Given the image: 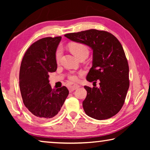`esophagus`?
<instances>
[{"instance_id": "1", "label": "esophagus", "mask_w": 150, "mask_h": 150, "mask_svg": "<svg viewBox=\"0 0 150 150\" xmlns=\"http://www.w3.org/2000/svg\"><path fill=\"white\" fill-rule=\"evenodd\" d=\"M79 87V85L77 84H75V83H70L69 85V89L71 91H73L75 89H77V88Z\"/></svg>"}]
</instances>
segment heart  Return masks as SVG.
<instances>
[{
	"label": "heart",
	"mask_w": 150,
	"mask_h": 150,
	"mask_svg": "<svg viewBox=\"0 0 150 150\" xmlns=\"http://www.w3.org/2000/svg\"><path fill=\"white\" fill-rule=\"evenodd\" d=\"M70 50L71 51L74 55L77 58L80 57L82 55H88L89 54V50H88L87 45L82 44V43H72L69 45ZM62 55V50L61 48H58L56 53H55V59L57 62H59ZM69 79L71 81H77L78 77L75 74L69 75Z\"/></svg>",
	"instance_id": "obj_1"
}]
</instances>
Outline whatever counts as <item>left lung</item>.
Listing matches in <instances>:
<instances>
[{"mask_svg": "<svg viewBox=\"0 0 150 150\" xmlns=\"http://www.w3.org/2000/svg\"><path fill=\"white\" fill-rule=\"evenodd\" d=\"M65 36L93 50V66L87 80H99L100 87H84L87 92L83 102L85 113L99 120L112 117L122 107L130 86L128 61L120 42L110 33L95 29Z\"/></svg>", "mask_w": 150, "mask_h": 150, "instance_id": "obj_1", "label": "left lung"}]
</instances>
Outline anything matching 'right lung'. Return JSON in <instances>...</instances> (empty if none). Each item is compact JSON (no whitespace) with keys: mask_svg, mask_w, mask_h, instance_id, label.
I'll return each mask as SVG.
<instances>
[{"mask_svg":"<svg viewBox=\"0 0 150 150\" xmlns=\"http://www.w3.org/2000/svg\"><path fill=\"white\" fill-rule=\"evenodd\" d=\"M62 37H47L29 47L22 58L19 85L24 105L32 117L40 120L57 115L69 95L63 86L52 89L49 73L55 72L57 65L55 52Z\"/></svg>","mask_w":150,"mask_h":150,"instance_id":"1","label":"right lung"}]
</instances>
